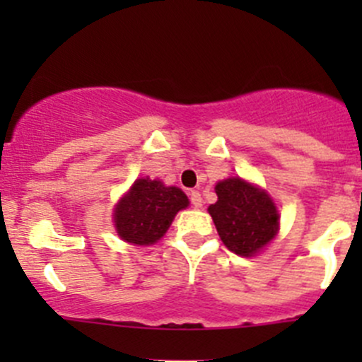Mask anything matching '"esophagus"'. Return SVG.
I'll return each instance as SVG.
<instances>
[{
	"label": "esophagus",
	"instance_id": "34e87169",
	"mask_svg": "<svg viewBox=\"0 0 362 362\" xmlns=\"http://www.w3.org/2000/svg\"><path fill=\"white\" fill-rule=\"evenodd\" d=\"M189 199H191V204L194 208H199L203 204V198H202V194H199L198 191H191V192H189Z\"/></svg>",
	"mask_w": 362,
	"mask_h": 362
}]
</instances>
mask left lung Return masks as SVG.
<instances>
[{"mask_svg":"<svg viewBox=\"0 0 362 362\" xmlns=\"http://www.w3.org/2000/svg\"><path fill=\"white\" fill-rule=\"evenodd\" d=\"M218 199L210 204L218 236L229 250L254 255L279 231V211L272 198L242 178H228L215 185Z\"/></svg>","mask_w":362,"mask_h":362,"instance_id":"obj_1","label":"left lung"}]
</instances>
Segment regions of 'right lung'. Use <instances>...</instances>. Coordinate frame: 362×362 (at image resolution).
Instances as JSON below:
<instances>
[{
  "label": "right lung",
  "instance_id": "add662e5",
  "mask_svg": "<svg viewBox=\"0 0 362 362\" xmlns=\"http://www.w3.org/2000/svg\"><path fill=\"white\" fill-rule=\"evenodd\" d=\"M187 204V196L178 187L140 178L117 204L113 214L117 233L124 242L152 245L168 231L177 211Z\"/></svg>",
  "mask_w": 362,
  "mask_h": 362
}]
</instances>
